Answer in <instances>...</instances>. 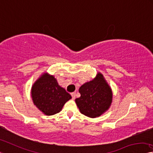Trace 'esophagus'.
I'll use <instances>...</instances> for the list:
<instances>
[{
    "mask_svg": "<svg viewBox=\"0 0 153 153\" xmlns=\"http://www.w3.org/2000/svg\"><path fill=\"white\" fill-rule=\"evenodd\" d=\"M71 97H72V99H76V93H71Z\"/></svg>",
    "mask_w": 153,
    "mask_h": 153,
    "instance_id": "esophagus-1",
    "label": "esophagus"
}]
</instances>
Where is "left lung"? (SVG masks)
I'll return each mask as SVG.
<instances>
[{
    "label": "left lung",
    "instance_id": "obj_1",
    "mask_svg": "<svg viewBox=\"0 0 153 153\" xmlns=\"http://www.w3.org/2000/svg\"><path fill=\"white\" fill-rule=\"evenodd\" d=\"M81 96L76 99V103L82 114L96 118L108 110L112 101L110 87L99 73L92 81L86 82L79 89Z\"/></svg>",
    "mask_w": 153,
    "mask_h": 153
}]
</instances>
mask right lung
Segmentation results:
<instances>
[{
	"label": "right lung",
	"mask_w": 153,
	"mask_h": 153,
	"mask_svg": "<svg viewBox=\"0 0 153 153\" xmlns=\"http://www.w3.org/2000/svg\"><path fill=\"white\" fill-rule=\"evenodd\" d=\"M33 103L48 116L54 115L61 111L65 103L71 99L69 93L60 87L53 76L42 75L31 90Z\"/></svg>",
	"instance_id": "obj_1"
}]
</instances>
